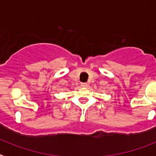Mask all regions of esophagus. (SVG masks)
Masks as SVG:
<instances>
[{
	"mask_svg": "<svg viewBox=\"0 0 156 156\" xmlns=\"http://www.w3.org/2000/svg\"><path fill=\"white\" fill-rule=\"evenodd\" d=\"M88 86H89V85H88L87 83H82V87L86 88V87H87Z\"/></svg>",
	"mask_w": 156,
	"mask_h": 156,
	"instance_id": "34e87169",
	"label": "esophagus"
}]
</instances>
